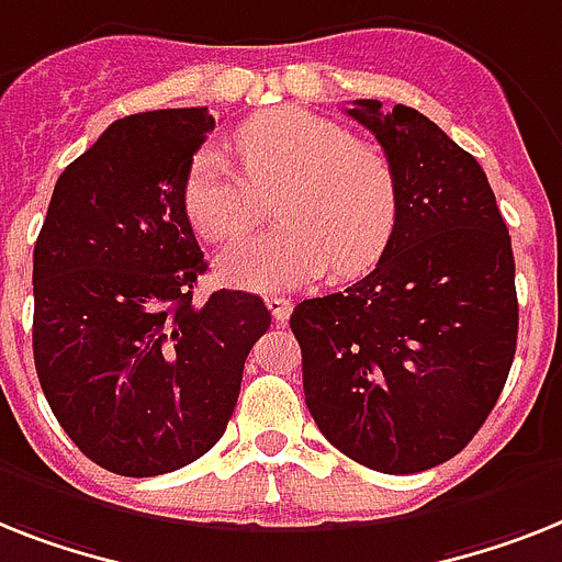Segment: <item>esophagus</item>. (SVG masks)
Returning a JSON list of instances; mask_svg holds the SVG:
<instances>
[{"mask_svg":"<svg viewBox=\"0 0 562 562\" xmlns=\"http://www.w3.org/2000/svg\"><path fill=\"white\" fill-rule=\"evenodd\" d=\"M267 307H270L272 318H276L278 324H284L292 313V301L284 299V295H270V299H267Z\"/></svg>","mask_w":562,"mask_h":562,"instance_id":"esophagus-1","label":"esophagus"}]
</instances>
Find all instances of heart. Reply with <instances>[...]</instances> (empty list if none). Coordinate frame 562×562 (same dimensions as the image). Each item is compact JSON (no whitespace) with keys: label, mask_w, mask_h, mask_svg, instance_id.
<instances>
[{"label":"heart","mask_w":562,"mask_h":562,"mask_svg":"<svg viewBox=\"0 0 562 562\" xmlns=\"http://www.w3.org/2000/svg\"><path fill=\"white\" fill-rule=\"evenodd\" d=\"M232 146L240 175L217 148L192 157L183 212L212 244L240 238L261 221V194H277L284 224L221 255V272L249 290H286L322 276L370 270L398 226V180L387 157L336 120L270 109L240 125Z\"/></svg>","instance_id":"heart-1"}]
</instances>
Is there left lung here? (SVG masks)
Listing matches in <instances>:
<instances>
[{
  "label": "left lung",
  "mask_w": 562,
  "mask_h": 562,
  "mask_svg": "<svg viewBox=\"0 0 562 562\" xmlns=\"http://www.w3.org/2000/svg\"><path fill=\"white\" fill-rule=\"evenodd\" d=\"M396 169L398 226L375 270L301 301L304 398L327 442L382 474L457 457L497 405L517 350L512 235L488 178L434 120L353 100Z\"/></svg>",
  "instance_id": "obj_1"
}]
</instances>
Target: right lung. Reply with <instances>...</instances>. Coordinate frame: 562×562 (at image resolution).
I'll use <instances>...</instances> for the list:
<instances>
[{"instance_id": "add662e5", "label": "right lung", "mask_w": 562, "mask_h": 562, "mask_svg": "<svg viewBox=\"0 0 562 562\" xmlns=\"http://www.w3.org/2000/svg\"><path fill=\"white\" fill-rule=\"evenodd\" d=\"M206 109L114 120L65 166L34 247V364L50 411L120 476L178 471L224 437L270 310L192 292L206 261L183 212Z\"/></svg>"}]
</instances>
